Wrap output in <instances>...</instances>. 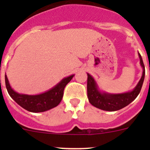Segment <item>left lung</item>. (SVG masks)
Instances as JSON below:
<instances>
[{"label":"left lung","mask_w":150,"mask_h":150,"mask_svg":"<svg viewBox=\"0 0 150 150\" xmlns=\"http://www.w3.org/2000/svg\"><path fill=\"white\" fill-rule=\"evenodd\" d=\"M140 64L144 67L142 77L139 81L137 86L133 91L127 93L118 94V95H110V94L100 93L98 90L96 83L91 75L88 74L87 78V95L90 104L94 107L106 111H116L122 109L123 107L132 103L137 97L140 93L143 83H144V76H145V68L144 64L141 55L139 53Z\"/></svg>","instance_id":"1"}]
</instances>
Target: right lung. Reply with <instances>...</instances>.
Segmentation results:
<instances>
[{
  "label": "right lung",
  "mask_w": 150,
  "mask_h": 150,
  "mask_svg": "<svg viewBox=\"0 0 150 150\" xmlns=\"http://www.w3.org/2000/svg\"><path fill=\"white\" fill-rule=\"evenodd\" d=\"M73 76L74 75L64 78L62 79V82L50 91L38 95H21L13 91L10 87L6 75L5 84L9 95L18 105L30 112H40L52 109L60 104L63 98L64 89L65 88L66 85L71 81Z\"/></svg>",
  "instance_id": "add662e5"
}]
</instances>
